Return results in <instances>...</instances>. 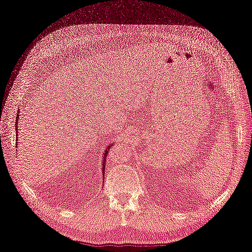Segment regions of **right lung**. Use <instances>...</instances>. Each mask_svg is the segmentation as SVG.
Listing matches in <instances>:
<instances>
[{"instance_id": "right-lung-1", "label": "right lung", "mask_w": 252, "mask_h": 252, "mask_svg": "<svg viewBox=\"0 0 252 252\" xmlns=\"http://www.w3.org/2000/svg\"><path fill=\"white\" fill-rule=\"evenodd\" d=\"M19 118H20V110H18V113H17V122H16V134H17V147H18V133H19V131H18V122H19ZM111 145L112 144H109L108 146H107V148H106L105 150H104V152H103V161H102V173H103V182H104V174H105V165H106V157H107V154H108V151H109V148L111 147Z\"/></svg>"}]
</instances>
